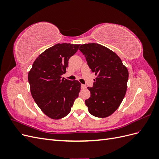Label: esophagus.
<instances>
[{"label":"esophagus","instance_id":"34e87169","mask_svg":"<svg viewBox=\"0 0 159 159\" xmlns=\"http://www.w3.org/2000/svg\"><path fill=\"white\" fill-rule=\"evenodd\" d=\"M81 89H86V88H87V86H86V85H84V84H81Z\"/></svg>","mask_w":159,"mask_h":159}]
</instances>
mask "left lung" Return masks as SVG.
Returning <instances> with one entry per match:
<instances>
[{
    "label": "left lung",
    "mask_w": 159,
    "mask_h": 159,
    "mask_svg": "<svg viewBox=\"0 0 159 159\" xmlns=\"http://www.w3.org/2000/svg\"><path fill=\"white\" fill-rule=\"evenodd\" d=\"M79 50L96 75L93 87L88 88L91 96L85 101L86 106L95 117H109L117 109L125 95L128 70L115 52L102 45L85 44Z\"/></svg>",
    "instance_id": "8db88e82"
}]
</instances>
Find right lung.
<instances>
[{
	"label": "right lung",
	"mask_w": 159,
	"mask_h": 159,
	"mask_svg": "<svg viewBox=\"0 0 159 159\" xmlns=\"http://www.w3.org/2000/svg\"><path fill=\"white\" fill-rule=\"evenodd\" d=\"M80 44H57L43 52L34 61L28 79L33 99L42 111L53 119L68 115L79 96L78 81L61 78L68 60Z\"/></svg>",
	"instance_id": "obj_1"
}]
</instances>
